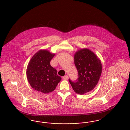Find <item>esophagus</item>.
I'll return each mask as SVG.
<instances>
[{
	"mask_svg": "<svg viewBox=\"0 0 130 130\" xmlns=\"http://www.w3.org/2000/svg\"><path fill=\"white\" fill-rule=\"evenodd\" d=\"M63 78L64 79V80H67L68 78V76L67 75H65L63 77Z\"/></svg>",
	"mask_w": 130,
	"mask_h": 130,
	"instance_id": "esophagus-1",
	"label": "esophagus"
}]
</instances>
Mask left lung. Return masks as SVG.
I'll return each mask as SVG.
<instances>
[{"mask_svg":"<svg viewBox=\"0 0 130 130\" xmlns=\"http://www.w3.org/2000/svg\"><path fill=\"white\" fill-rule=\"evenodd\" d=\"M74 64L78 72V78L69 82L74 92L83 94L93 90L97 85L102 72L100 60L88 49L77 51L74 54Z\"/></svg>","mask_w":130,"mask_h":130,"instance_id":"obj_1","label":"left lung"}]
</instances>
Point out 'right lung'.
Wrapping results in <instances>:
<instances>
[{
  "instance_id": "right-lung-1",
  "label": "right lung",
  "mask_w": 130,
  "mask_h": 130,
  "mask_svg": "<svg viewBox=\"0 0 130 130\" xmlns=\"http://www.w3.org/2000/svg\"><path fill=\"white\" fill-rule=\"evenodd\" d=\"M55 54L41 50L32 57L26 71L27 77L31 87L38 92L48 93L53 92L61 77L50 65Z\"/></svg>"
}]
</instances>
